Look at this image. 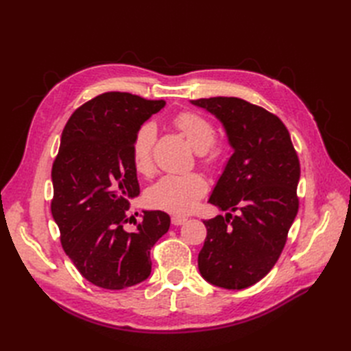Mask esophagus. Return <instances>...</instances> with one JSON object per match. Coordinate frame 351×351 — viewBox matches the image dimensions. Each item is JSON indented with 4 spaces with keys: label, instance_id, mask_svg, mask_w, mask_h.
<instances>
[{
    "label": "esophagus",
    "instance_id": "obj_1",
    "mask_svg": "<svg viewBox=\"0 0 351 351\" xmlns=\"http://www.w3.org/2000/svg\"><path fill=\"white\" fill-rule=\"evenodd\" d=\"M186 221H187V217H184V215H173L171 217V222L174 226H182Z\"/></svg>",
    "mask_w": 351,
    "mask_h": 351
}]
</instances>
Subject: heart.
<instances>
[{
	"instance_id": "obj_1",
	"label": "heart",
	"mask_w": 351,
	"mask_h": 351,
	"mask_svg": "<svg viewBox=\"0 0 351 351\" xmlns=\"http://www.w3.org/2000/svg\"><path fill=\"white\" fill-rule=\"evenodd\" d=\"M174 124L186 136L195 151L206 156L208 162H217L221 158L219 147L210 146L215 139V127L197 112H180L174 117ZM158 130L154 123H143L136 130L132 142L134 168L143 176L154 173V146ZM205 178L197 173L165 174L147 190V202L155 208L173 214L190 212L199 199L206 193Z\"/></svg>"
}]
</instances>
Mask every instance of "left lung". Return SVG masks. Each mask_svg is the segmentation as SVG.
Returning a JSON list of instances; mask_svg holds the SVG:
<instances>
[{
    "instance_id": "obj_1",
    "label": "left lung",
    "mask_w": 351,
    "mask_h": 351,
    "mask_svg": "<svg viewBox=\"0 0 351 351\" xmlns=\"http://www.w3.org/2000/svg\"><path fill=\"white\" fill-rule=\"evenodd\" d=\"M215 115L232 154L209 196L226 215L204 221L197 267L209 284L243 290L267 275L299 210V158L277 115L240 98L190 101Z\"/></svg>"
}]
</instances>
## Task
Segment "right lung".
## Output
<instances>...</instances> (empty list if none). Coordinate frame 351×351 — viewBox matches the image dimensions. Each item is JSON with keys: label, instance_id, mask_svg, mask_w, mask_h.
<instances>
[{"label": "right lung", "instance_id": "right-lung-1", "mask_svg": "<svg viewBox=\"0 0 351 351\" xmlns=\"http://www.w3.org/2000/svg\"><path fill=\"white\" fill-rule=\"evenodd\" d=\"M164 107L165 101L132 93H102L74 111L62 130L51 212L66 254L101 289L123 290L147 280L151 249L169 228L162 210H142L136 228L125 227L130 200L141 193L133 137Z\"/></svg>", "mask_w": 351, "mask_h": 351}]
</instances>
